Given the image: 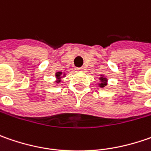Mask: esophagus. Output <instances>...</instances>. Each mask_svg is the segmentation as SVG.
<instances>
[{
	"mask_svg": "<svg viewBox=\"0 0 151 151\" xmlns=\"http://www.w3.org/2000/svg\"><path fill=\"white\" fill-rule=\"evenodd\" d=\"M76 70H77L78 71H83V68H77Z\"/></svg>",
	"mask_w": 151,
	"mask_h": 151,
	"instance_id": "esophagus-1",
	"label": "esophagus"
}]
</instances>
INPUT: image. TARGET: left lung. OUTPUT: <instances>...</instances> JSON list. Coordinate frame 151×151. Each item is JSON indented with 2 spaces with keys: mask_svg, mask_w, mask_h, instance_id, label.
Returning a JSON list of instances; mask_svg holds the SVG:
<instances>
[{
  "mask_svg": "<svg viewBox=\"0 0 151 151\" xmlns=\"http://www.w3.org/2000/svg\"><path fill=\"white\" fill-rule=\"evenodd\" d=\"M99 80L101 81V82L99 83V86H100V87H104L105 86H107V79L105 78V77H104V76L101 75V77L99 78Z\"/></svg>",
  "mask_w": 151,
  "mask_h": 151,
  "instance_id": "obj_1",
  "label": "left lung"
}]
</instances>
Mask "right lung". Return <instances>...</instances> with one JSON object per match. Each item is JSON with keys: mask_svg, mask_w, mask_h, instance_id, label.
Segmentation results:
<instances>
[{"mask_svg": "<svg viewBox=\"0 0 151 151\" xmlns=\"http://www.w3.org/2000/svg\"><path fill=\"white\" fill-rule=\"evenodd\" d=\"M63 76V75H62V72L55 73V77L57 78V81H57L58 83H59V82H60V80H61V78H62V76ZM63 76H65L64 75Z\"/></svg>", "mask_w": 151, "mask_h": 151, "instance_id": "1", "label": "right lung"}]
</instances>
